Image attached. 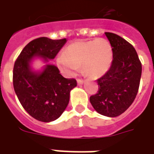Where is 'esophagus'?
<instances>
[{
    "mask_svg": "<svg viewBox=\"0 0 154 154\" xmlns=\"http://www.w3.org/2000/svg\"><path fill=\"white\" fill-rule=\"evenodd\" d=\"M84 83V81L83 79H77V84H78L79 85H81V84H83Z\"/></svg>",
    "mask_w": 154,
    "mask_h": 154,
    "instance_id": "1",
    "label": "esophagus"
}]
</instances>
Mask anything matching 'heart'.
I'll return each instance as SVG.
<instances>
[{
	"instance_id": "heart-1",
	"label": "heart",
	"mask_w": 154,
	"mask_h": 154,
	"mask_svg": "<svg viewBox=\"0 0 154 154\" xmlns=\"http://www.w3.org/2000/svg\"><path fill=\"white\" fill-rule=\"evenodd\" d=\"M112 61V46L103 38L73 43L66 48L65 54L57 57V64L66 75H75L83 65L84 72L92 78L105 75L110 67Z\"/></svg>"
}]
</instances>
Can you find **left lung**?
Segmentation results:
<instances>
[{"mask_svg": "<svg viewBox=\"0 0 154 154\" xmlns=\"http://www.w3.org/2000/svg\"><path fill=\"white\" fill-rule=\"evenodd\" d=\"M113 49L109 70L98 79L97 93L90 97L95 110L104 116L114 118L128 109L138 92L142 66L136 49L114 33L105 32Z\"/></svg>", "mask_w": 154, "mask_h": 154, "instance_id": "1", "label": "left lung"}]
</instances>
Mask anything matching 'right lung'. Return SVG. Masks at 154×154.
Masks as SVG:
<instances>
[{
	"instance_id": "obj_1",
	"label": "right lung",
	"mask_w": 154,
	"mask_h": 154,
	"mask_svg": "<svg viewBox=\"0 0 154 154\" xmlns=\"http://www.w3.org/2000/svg\"><path fill=\"white\" fill-rule=\"evenodd\" d=\"M66 41L37 38L24 47L14 63V92L24 109L40 122L57 119L67 107L70 91L77 86L75 79L64 78L56 66L48 63ZM36 59L45 63L40 70L33 68Z\"/></svg>"
}]
</instances>
